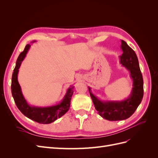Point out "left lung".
Wrapping results in <instances>:
<instances>
[{"label": "left lung", "mask_w": 158, "mask_h": 158, "mask_svg": "<svg viewBox=\"0 0 158 158\" xmlns=\"http://www.w3.org/2000/svg\"><path fill=\"white\" fill-rule=\"evenodd\" d=\"M121 48L123 52L119 56L120 63L130 72L133 81L130 96L121 102H103L95 97L88 88L95 109L100 116L110 121L125 120L130 117L141 103L144 95L143 78L135 52L123 40H121Z\"/></svg>", "instance_id": "obj_1"}]
</instances>
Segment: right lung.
I'll return each mask as SVG.
<instances>
[{"label":"right lung","mask_w":158,"mask_h":158,"mask_svg":"<svg viewBox=\"0 0 158 158\" xmlns=\"http://www.w3.org/2000/svg\"><path fill=\"white\" fill-rule=\"evenodd\" d=\"M35 41H33L32 43ZM30 47V44L26 45L24 50L20 54L16 60V66L14 68L12 76L11 91L12 97L17 107L26 117L41 124H49L64 115L69 111L72 95L74 92V87H70L67 89V92L62 102L55 106L45 107L30 106L23 98L20 85L18 81V69H20L22 62L24 59Z\"/></svg>","instance_id":"1"}]
</instances>
